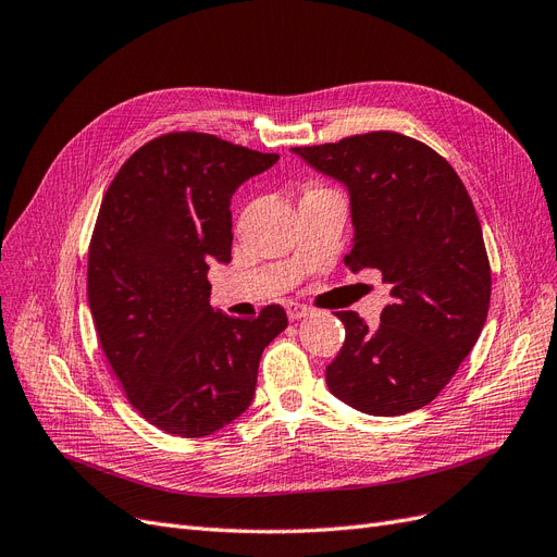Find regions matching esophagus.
Returning <instances> with one entry per match:
<instances>
[{
    "instance_id": "esophagus-1",
    "label": "esophagus",
    "mask_w": 557,
    "mask_h": 557,
    "mask_svg": "<svg viewBox=\"0 0 557 557\" xmlns=\"http://www.w3.org/2000/svg\"><path fill=\"white\" fill-rule=\"evenodd\" d=\"M288 318L290 320H299V318H305V315H309L311 313V309L309 307H305V305H297V301H288Z\"/></svg>"
}]
</instances>
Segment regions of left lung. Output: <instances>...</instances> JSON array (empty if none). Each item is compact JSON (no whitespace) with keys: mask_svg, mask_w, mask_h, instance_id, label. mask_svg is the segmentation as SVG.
Listing matches in <instances>:
<instances>
[{"mask_svg":"<svg viewBox=\"0 0 557 557\" xmlns=\"http://www.w3.org/2000/svg\"><path fill=\"white\" fill-rule=\"evenodd\" d=\"M350 193L352 272L379 269L393 301L369 330L339 311L346 339L325 379L334 397L369 416L425 407L479 342L491 307V262L474 205L453 166L399 132L295 146Z\"/></svg>","mask_w":557,"mask_h":557,"instance_id":"8db88e82","label":"left lung"}]
</instances>
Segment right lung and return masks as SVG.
<instances>
[{
	"instance_id": "right-lung-1",
	"label": "right lung",
	"mask_w": 557,
	"mask_h": 557,
	"mask_svg": "<svg viewBox=\"0 0 557 557\" xmlns=\"http://www.w3.org/2000/svg\"><path fill=\"white\" fill-rule=\"evenodd\" d=\"M205 132H170L125 160L88 248V305L125 397L150 425L207 436L252 401L264 346L288 327L278 305L234 318L209 305V262H230V199L269 170Z\"/></svg>"
}]
</instances>
